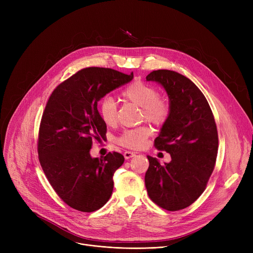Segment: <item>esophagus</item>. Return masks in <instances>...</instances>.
Masks as SVG:
<instances>
[{
  "label": "esophagus",
  "mask_w": 253,
  "mask_h": 253,
  "mask_svg": "<svg viewBox=\"0 0 253 253\" xmlns=\"http://www.w3.org/2000/svg\"><path fill=\"white\" fill-rule=\"evenodd\" d=\"M135 156V153L134 152H129V151H126L125 153H124V157H125V159H131V158H133Z\"/></svg>",
  "instance_id": "obj_1"
}]
</instances>
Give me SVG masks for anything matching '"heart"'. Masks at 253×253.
I'll list each match as a JSON object with an SVG mask.
<instances>
[{
  "label": "heart",
  "instance_id": "obj_1",
  "mask_svg": "<svg viewBox=\"0 0 253 253\" xmlns=\"http://www.w3.org/2000/svg\"><path fill=\"white\" fill-rule=\"evenodd\" d=\"M122 95L126 100L141 108L144 119L153 124L163 125L170 116L169 102L158 98V91L152 85L139 81L134 82L124 89ZM98 111L106 125L113 126L117 123V106L112 97L103 98ZM151 133V129L147 126L126 130L118 138V142L130 149H140Z\"/></svg>",
  "mask_w": 253,
  "mask_h": 253
}]
</instances>
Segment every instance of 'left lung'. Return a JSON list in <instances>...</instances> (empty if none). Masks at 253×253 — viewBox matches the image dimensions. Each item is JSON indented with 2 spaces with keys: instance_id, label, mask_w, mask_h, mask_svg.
<instances>
[{
  "instance_id": "obj_1",
  "label": "left lung",
  "mask_w": 253,
  "mask_h": 253,
  "mask_svg": "<svg viewBox=\"0 0 253 253\" xmlns=\"http://www.w3.org/2000/svg\"><path fill=\"white\" fill-rule=\"evenodd\" d=\"M145 79L164 88L171 109L155 139V147L169 153L171 161L161 165L148 156L145 188L158 206L180 210L201 196L214 169L218 149L214 117L203 93L187 77L158 70Z\"/></svg>"
}]
</instances>
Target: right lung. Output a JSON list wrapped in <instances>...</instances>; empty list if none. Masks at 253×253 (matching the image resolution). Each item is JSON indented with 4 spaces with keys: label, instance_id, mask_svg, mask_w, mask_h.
Instances as JSON below:
<instances>
[{
    "label": "right lung",
    "instance_id": "1",
    "mask_svg": "<svg viewBox=\"0 0 253 253\" xmlns=\"http://www.w3.org/2000/svg\"><path fill=\"white\" fill-rule=\"evenodd\" d=\"M132 79L133 73L87 68L58 85L48 99L39 131V160L52 188L76 210H98L112 196L113 175L124 157L90 155L93 141L106 133L97 102Z\"/></svg>",
    "mask_w": 253,
    "mask_h": 253
}]
</instances>
